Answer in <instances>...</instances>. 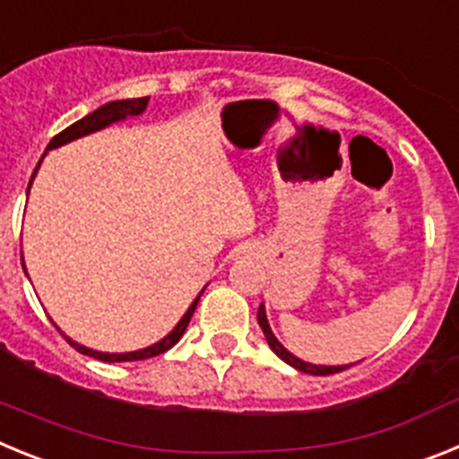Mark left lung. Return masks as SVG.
I'll return each instance as SVG.
<instances>
[{"label":"left lung","mask_w":459,"mask_h":459,"mask_svg":"<svg viewBox=\"0 0 459 459\" xmlns=\"http://www.w3.org/2000/svg\"><path fill=\"white\" fill-rule=\"evenodd\" d=\"M257 322H259V326H262V331H264L266 342H269L271 350H273L275 354L280 356V359L285 360V363H290L291 368H296V370L306 372V375L326 377V375H335V372H342V370H347V368H350V366H312V363H306V360H301V359H296V356H291L290 351H287L285 347H282V344L278 342V340H275V335L271 333V326H269V322H266L264 306H259V310H257Z\"/></svg>","instance_id":"left-lung-1"}]
</instances>
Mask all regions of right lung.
<instances>
[{"label": "right lung", "instance_id": "add662e5", "mask_svg": "<svg viewBox=\"0 0 459 459\" xmlns=\"http://www.w3.org/2000/svg\"><path fill=\"white\" fill-rule=\"evenodd\" d=\"M147 103H149V96H144V99L112 100V103L103 105V108H99V109H96V112H91V115L84 117V119L75 121V124H71V126H68V128H64L62 133H56V135L50 140V144H48V149L62 147V144H66V142L75 140V137H82V135H89V133H93V131H100V128L109 126V124H112V121L124 119V117L142 115V112H144V108H147ZM31 179H34V174H31ZM200 296L195 299L193 306L188 307V312H186L184 319H181V322L177 324V328H174L172 333H169L168 338L160 340V342H156V344H152V347H147V350L128 351V354H103V351L87 350V347H82V344L73 342V340H68V338L66 340L73 344V347H75V350L80 351V354L91 356V359L105 360V363H124V360H147V359H153V356L165 354V351L172 350L174 344L179 342L181 335H184L186 328H188V322H190V317H193L195 307H197V303H200Z\"/></svg>", "mask_w": 459, "mask_h": 459}]
</instances>
